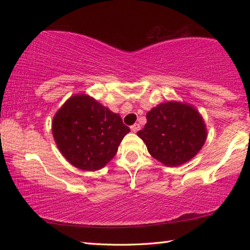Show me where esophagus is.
I'll use <instances>...</instances> for the list:
<instances>
[{"label":"esophagus","mask_w":250,"mask_h":250,"mask_svg":"<svg viewBox=\"0 0 250 250\" xmlns=\"http://www.w3.org/2000/svg\"><path fill=\"white\" fill-rule=\"evenodd\" d=\"M139 130H140V125L139 124H134L133 125H131V131L132 132H138Z\"/></svg>","instance_id":"1"}]
</instances>
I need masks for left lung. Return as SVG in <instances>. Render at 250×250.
Returning a JSON list of instances; mask_svg holds the SVG:
<instances>
[{
  "label": "left lung",
  "mask_w": 250,
  "mask_h": 250,
  "mask_svg": "<svg viewBox=\"0 0 250 250\" xmlns=\"http://www.w3.org/2000/svg\"><path fill=\"white\" fill-rule=\"evenodd\" d=\"M149 153L166 167H180L192 160L207 138L205 121L194 105L167 101L146 113L145 128L137 133Z\"/></svg>",
  "instance_id": "left-lung-1"
}]
</instances>
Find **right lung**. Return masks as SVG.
Here are the masks:
<instances>
[{
	"label": "right lung",
	"instance_id": "1",
	"mask_svg": "<svg viewBox=\"0 0 250 250\" xmlns=\"http://www.w3.org/2000/svg\"><path fill=\"white\" fill-rule=\"evenodd\" d=\"M52 131L58 150L71 166L97 171L113 159L130 129L95 98L76 94L55 113Z\"/></svg>",
	"mask_w": 250,
	"mask_h": 250
}]
</instances>
